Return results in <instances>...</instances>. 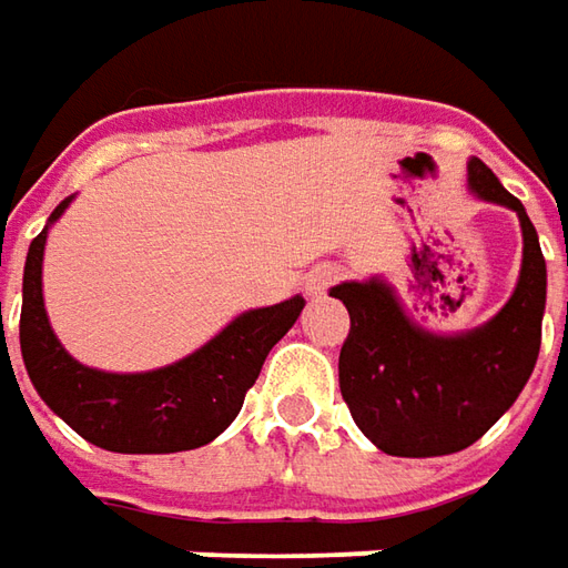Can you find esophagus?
<instances>
[{
  "label": "esophagus",
  "mask_w": 568,
  "mask_h": 568,
  "mask_svg": "<svg viewBox=\"0 0 568 568\" xmlns=\"http://www.w3.org/2000/svg\"><path fill=\"white\" fill-rule=\"evenodd\" d=\"M338 277H341L338 265H322V268H316V272L310 274L306 287H310V294H325Z\"/></svg>",
  "instance_id": "34e87169"
}]
</instances>
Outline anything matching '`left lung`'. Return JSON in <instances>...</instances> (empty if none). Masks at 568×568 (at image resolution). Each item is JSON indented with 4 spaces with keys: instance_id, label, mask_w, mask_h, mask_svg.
<instances>
[{
    "instance_id": "obj_1",
    "label": "left lung",
    "mask_w": 568,
    "mask_h": 568,
    "mask_svg": "<svg viewBox=\"0 0 568 568\" xmlns=\"http://www.w3.org/2000/svg\"><path fill=\"white\" fill-rule=\"evenodd\" d=\"M468 180L480 199L513 207L525 236L518 287L493 322L439 338L404 316L379 281L332 291L351 313L338 357L341 398L363 436L385 455L429 458L468 448L513 407L537 363L547 303L537 230L484 161H470Z\"/></svg>"
}]
</instances>
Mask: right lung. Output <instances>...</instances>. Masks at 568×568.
Wrapping results in <instances>:
<instances>
[{
    "label": "right lung",
    "mask_w": 568,
    "mask_h": 568,
    "mask_svg": "<svg viewBox=\"0 0 568 568\" xmlns=\"http://www.w3.org/2000/svg\"><path fill=\"white\" fill-rule=\"evenodd\" d=\"M69 199L55 207V221ZM47 227L33 236L24 262V303H21V357L33 388L65 424L88 443L125 455L186 452L221 436L246 402L262 363L287 335L303 296L277 306L243 313L236 322L186 361L154 373H100L65 354L47 322L40 294ZM2 316V303H0Z\"/></svg>",
    "instance_id": "add662e5"
}]
</instances>
